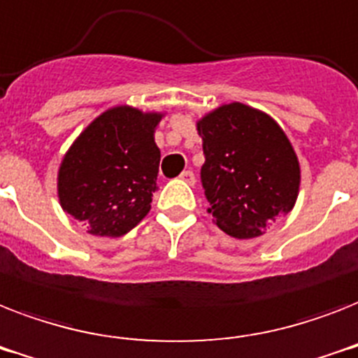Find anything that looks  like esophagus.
I'll use <instances>...</instances> for the list:
<instances>
[{"label": "esophagus", "instance_id": "34e87169", "mask_svg": "<svg viewBox=\"0 0 358 358\" xmlns=\"http://www.w3.org/2000/svg\"><path fill=\"white\" fill-rule=\"evenodd\" d=\"M181 179L185 182H188V185H194V182H196V176H194V171H190V170L182 171Z\"/></svg>", "mask_w": 358, "mask_h": 358}]
</instances>
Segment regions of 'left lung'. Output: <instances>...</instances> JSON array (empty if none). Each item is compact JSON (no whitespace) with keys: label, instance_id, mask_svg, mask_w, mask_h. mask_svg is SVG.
Listing matches in <instances>:
<instances>
[{"label":"left lung","instance_id":"obj_1","mask_svg":"<svg viewBox=\"0 0 358 358\" xmlns=\"http://www.w3.org/2000/svg\"><path fill=\"white\" fill-rule=\"evenodd\" d=\"M201 182L213 222L238 240L257 238L296 205L301 168L282 127L264 110L225 103L196 122Z\"/></svg>","mask_w":358,"mask_h":358}]
</instances>
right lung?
<instances>
[{
	"mask_svg": "<svg viewBox=\"0 0 358 358\" xmlns=\"http://www.w3.org/2000/svg\"><path fill=\"white\" fill-rule=\"evenodd\" d=\"M164 116L116 105L71 142L57 171V197L88 234L118 238L148 216L161 162L155 129Z\"/></svg>",
	"mask_w": 358,
	"mask_h": 358,
	"instance_id": "right-lung-1",
	"label": "right lung"
}]
</instances>
